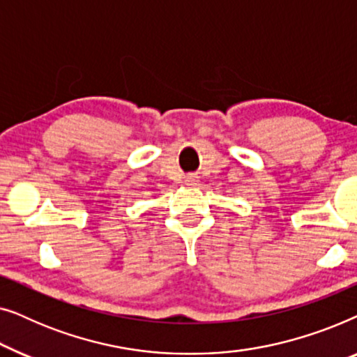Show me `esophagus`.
<instances>
[{"label": "esophagus", "instance_id": "1", "mask_svg": "<svg viewBox=\"0 0 357 357\" xmlns=\"http://www.w3.org/2000/svg\"><path fill=\"white\" fill-rule=\"evenodd\" d=\"M197 175H195V174H188L187 175V177H185V183H187V185H195V183H197Z\"/></svg>", "mask_w": 357, "mask_h": 357}]
</instances>
